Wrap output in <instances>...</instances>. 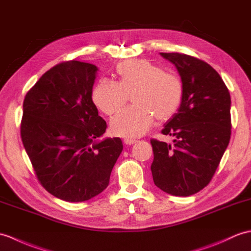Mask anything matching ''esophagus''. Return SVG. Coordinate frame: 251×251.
I'll return each mask as SVG.
<instances>
[{
    "mask_svg": "<svg viewBox=\"0 0 251 251\" xmlns=\"http://www.w3.org/2000/svg\"><path fill=\"white\" fill-rule=\"evenodd\" d=\"M137 142V140L136 139H129V138H126V139H124V143L125 144H127V145H132V144H135Z\"/></svg>",
    "mask_w": 251,
    "mask_h": 251,
    "instance_id": "obj_1",
    "label": "esophagus"
}]
</instances>
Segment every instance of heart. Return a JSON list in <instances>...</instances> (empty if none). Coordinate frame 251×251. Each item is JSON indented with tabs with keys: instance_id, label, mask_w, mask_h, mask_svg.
Instances as JSON below:
<instances>
[{
	"instance_id": "1",
	"label": "heart",
	"mask_w": 251,
	"mask_h": 251,
	"mask_svg": "<svg viewBox=\"0 0 251 251\" xmlns=\"http://www.w3.org/2000/svg\"><path fill=\"white\" fill-rule=\"evenodd\" d=\"M118 82L101 79L92 90V101L107 115H112L129 99L135 104L111 120L116 136H142L157 120L166 121L176 113L183 101L184 84L176 74L164 72L156 64L143 59H131L116 66Z\"/></svg>"
}]
</instances>
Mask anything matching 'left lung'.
<instances>
[{"label":"left lung","instance_id":"1","mask_svg":"<svg viewBox=\"0 0 251 251\" xmlns=\"http://www.w3.org/2000/svg\"><path fill=\"white\" fill-rule=\"evenodd\" d=\"M176 65L184 84L177 113L162 135L173 145L151 140L154 183L169 195L187 197L203 189L216 172L231 137V97L219 74L204 61L183 53H160Z\"/></svg>","mask_w":251,"mask_h":251}]
</instances>
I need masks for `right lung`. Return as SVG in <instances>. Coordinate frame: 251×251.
I'll return each instance as SVG.
<instances>
[{
    "instance_id": "obj_1",
    "label": "right lung",
    "mask_w": 251,
    "mask_h": 251,
    "mask_svg": "<svg viewBox=\"0 0 251 251\" xmlns=\"http://www.w3.org/2000/svg\"><path fill=\"white\" fill-rule=\"evenodd\" d=\"M98 68L57 64L39 78L23 101L20 133L39 183L67 202L100 194L123 151L120 138L98 141L107 124L92 101Z\"/></svg>"
}]
</instances>
